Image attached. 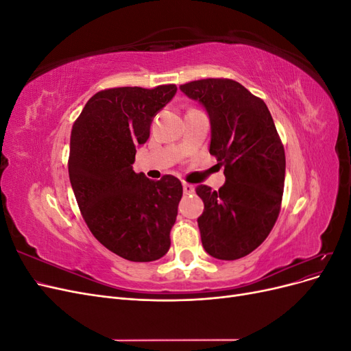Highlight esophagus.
I'll return each instance as SVG.
<instances>
[{"instance_id": "esophagus-1", "label": "esophagus", "mask_w": 351, "mask_h": 351, "mask_svg": "<svg viewBox=\"0 0 351 351\" xmlns=\"http://www.w3.org/2000/svg\"><path fill=\"white\" fill-rule=\"evenodd\" d=\"M183 192H184V195H192L195 192V186L189 184V183H183Z\"/></svg>"}]
</instances>
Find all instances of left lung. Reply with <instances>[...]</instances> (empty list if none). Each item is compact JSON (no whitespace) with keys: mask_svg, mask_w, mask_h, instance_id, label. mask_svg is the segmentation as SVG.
I'll list each match as a JSON object with an SVG mask.
<instances>
[{"mask_svg":"<svg viewBox=\"0 0 351 351\" xmlns=\"http://www.w3.org/2000/svg\"><path fill=\"white\" fill-rule=\"evenodd\" d=\"M204 105L210 120L209 154L224 165L219 190L200 184L197 218L204 249L236 261L263 243L281 209L285 154L271 112L261 98L231 79H202L180 86Z\"/></svg>","mask_w":351,"mask_h":351,"instance_id":"left-lung-1","label":"left lung"}]
</instances>
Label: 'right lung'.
I'll return each instance as SVG.
<instances>
[{
  "label": "right lung",
  "instance_id": "obj_1",
  "mask_svg": "<svg viewBox=\"0 0 351 351\" xmlns=\"http://www.w3.org/2000/svg\"><path fill=\"white\" fill-rule=\"evenodd\" d=\"M176 92V84L101 90L71 129L69 176L82 217L102 246L132 262L162 258L171 244L182 182L174 176L154 182L132 164Z\"/></svg>",
  "mask_w": 351,
  "mask_h": 351
}]
</instances>
